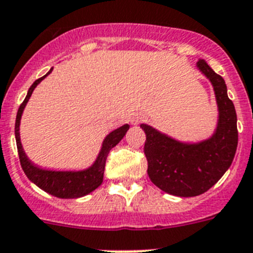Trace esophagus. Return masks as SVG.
I'll use <instances>...</instances> for the list:
<instances>
[{
    "label": "esophagus",
    "instance_id": "obj_1",
    "mask_svg": "<svg viewBox=\"0 0 253 253\" xmlns=\"http://www.w3.org/2000/svg\"><path fill=\"white\" fill-rule=\"evenodd\" d=\"M142 121H144V116H142V114H135V116H132V118H131V125L136 126V125L141 124Z\"/></svg>",
    "mask_w": 253,
    "mask_h": 253
}]
</instances>
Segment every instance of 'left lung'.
<instances>
[{"label":"left lung","mask_w":253,"mask_h":253,"mask_svg":"<svg viewBox=\"0 0 253 253\" xmlns=\"http://www.w3.org/2000/svg\"><path fill=\"white\" fill-rule=\"evenodd\" d=\"M197 69L214 87L219 111L214 135L187 144L141 125L146 133L144 153L149 178L162 191L179 197L199 196L211 188L230 167L238 145L236 108L228 98L225 81L204 60H199Z\"/></svg>","instance_id":"8db88e82"}]
</instances>
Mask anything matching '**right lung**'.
Instances as JSON below:
<instances>
[{
	"instance_id": "1",
	"label": "right lung",
	"mask_w": 253,
	"mask_h": 253,
	"mask_svg": "<svg viewBox=\"0 0 253 253\" xmlns=\"http://www.w3.org/2000/svg\"><path fill=\"white\" fill-rule=\"evenodd\" d=\"M52 70L53 69H50L47 75L42 76L41 79L33 83V85L28 90L25 99L21 103L20 108L17 111L16 122H15V137H16L17 153H19V159H20V164L24 173L39 188L50 193V195H53V196L60 197V199H78V197L85 196L87 193L93 192L95 188H98L102 184L103 175H104L105 160H107L109 151L121 140L124 139V136L126 135L129 126L128 125H124L122 127L114 129L109 135H107V137H105L102 144L99 155H98L96 160L94 162V164L87 169H84V170H78V172H75V170H48V169L39 168L35 164H33L29 160V158L26 157L20 141L19 129H20L21 114H23L26 103H28V100L32 96L35 86L45 76H48L52 72Z\"/></svg>"
}]
</instances>
